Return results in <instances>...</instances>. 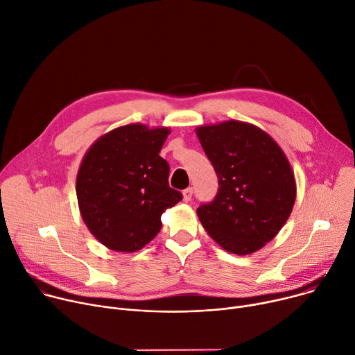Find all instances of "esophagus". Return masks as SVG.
Returning a JSON list of instances; mask_svg holds the SVG:
<instances>
[{
    "label": "esophagus",
    "instance_id": "obj_1",
    "mask_svg": "<svg viewBox=\"0 0 355 355\" xmlns=\"http://www.w3.org/2000/svg\"><path fill=\"white\" fill-rule=\"evenodd\" d=\"M192 192H194V189H192V188H187V189L182 191V197H184L185 202H188L192 198Z\"/></svg>",
    "mask_w": 355,
    "mask_h": 355
}]
</instances>
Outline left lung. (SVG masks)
<instances>
[{
    "instance_id": "1",
    "label": "left lung",
    "mask_w": 355,
    "mask_h": 355,
    "mask_svg": "<svg viewBox=\"0 0 355 355\" xmlns=\"http://www.w3.org/2000/svg\"><path fill=\"white\" fill-rule=\"evenodd\" d=\"M218 177V192L197 209L211 238L235 254L259 250L286 223L295 174L277 143L256 125L230 120L197 128Z\"/></svg>"
}]
</instances>
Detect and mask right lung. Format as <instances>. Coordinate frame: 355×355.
<instances>
[{
  "instance_id": "obj_1",
  "label": "right lung",
  "mask_w": 355,
  "mask_h": 355,
  "mask_svg": "<svg viewBox=\"0 0 355 355\" xmlns=\"http://www.w3.org/2000/svg\"><path fill=\"white\" fill-rule=\"evenodd\" d=\"M170 130L127 124L86 153L76 178L82 218L112 250L136 252L161 230V215L182 200L168 185L170 166L159 157Z\"/></svg>"
}]
</instances>
